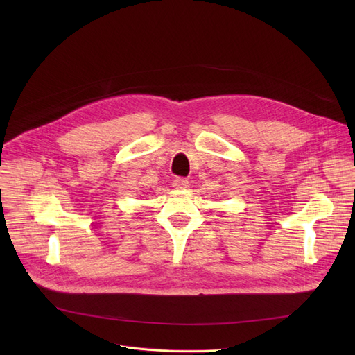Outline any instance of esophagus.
I'll return each instance as SVG.
<instances>
[{
  "instance_id": "34e87169",
  "label": "esophagus",
  "mask_w": 355,
  "mask_h": 355,
  "mask_svg": "<svg viewBox=\"0 0 355 355\" xmlns=\"http://www.w3.org/2000/svg\"><path fill=\"white\" fill-rule=\"evenodd\" d=\"M173 187H175V189H187V187H190V181L187 178L177 177L173 181Z\"/></svg>"
}]
</instances>
